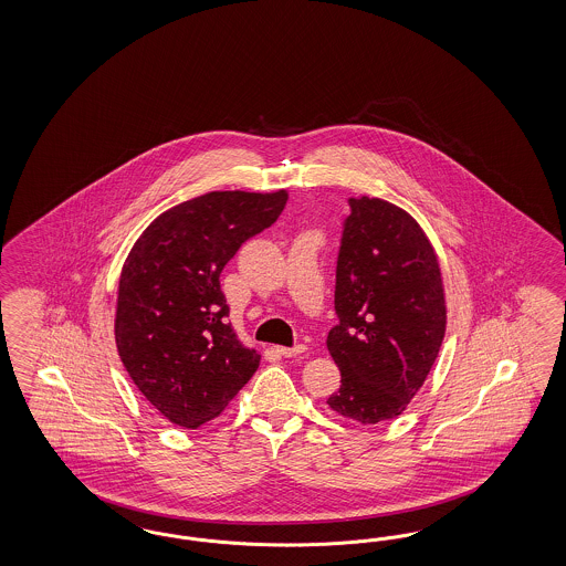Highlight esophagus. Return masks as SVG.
<instances>
[{"label": "esophagus", "mask_w": 566, "mask_h": 566, "mask_svg": "<svg viewBox=\"0 0 566 566\" xmlns=\"http://www.w3.org/2000/svg\"><path fill=\"white\" fill-rule=\"evenodd\" d=\"M275 350L282 355V357H298L307 350L305 344H296V346H275Z\"/></svg>", "instance_id": "1"}]
</instances>
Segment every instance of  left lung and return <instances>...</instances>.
I'll return each instance as SVG.
<instances>
[{
  "mask_svg": "<svg viewBox=\"0 0 566 566\" xmlns=\"http://www.w3.org/2000/svg\"><path fill=\"white\" fill-rule=\"evenodd\" d=\"M348 203L334 292L340 324L326 340L340 388L327 405L374 426L407 409L436 363L446 332L444 280L409 211L377 197Z\"/></svg>",
  "mask_w": 566,
  "mask_h": 566,
  "instance_id": "left-lung-1",
  "label": "left lung"
}]
</instances>
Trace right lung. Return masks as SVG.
I'll return each mask as SVG.
<instances>
[{"label": "right lung", "mask_w": 566, "mask_h": 566, "mask_svg": "<svg viewBox=\"0 0 566 566\" xmlns=\"http://www.w3.org/2000/svg\"><path fill=\"white\" fill-rule=\"evenodd\" d=\"M286 201L284 189L195 197L157 216L124 261L114 322L118 355L174 426L197 429L218 417L258 371L261 355L226 322L220 274Z\"/></svg>", "instance_id": "right-lung-1"}]
</instances>
